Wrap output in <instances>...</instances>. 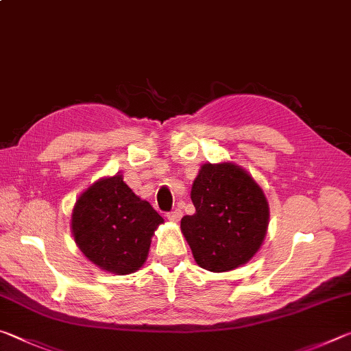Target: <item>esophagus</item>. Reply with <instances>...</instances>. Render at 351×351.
Returning a JSON list of instances; mask_svg holds the SVG:
<instances>
[{
  "label": "esophagus",
  "mask_w": 351,
  "mask_h": 351,
  "mask_svg": "<svg viewBox=\"0 0 351 351\" xmlns=\"http://www.w3.org/2000/svg\"><path fill=\"white\" fill-rule=\"evenodd\" d=\"M181 217H182V212H181V209H175L173 212H170V213H167V218L170 219L171 223H178L181 219Z\"/></svg>",
  "instance_id": "esophagus-1"
}]
</instances>
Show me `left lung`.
I'll return each instance as SVG.
<instances>
[{
  "label": "left lung",
  "mask_w": 351,
  "mask_h": 351,
  "mask_svg": "<svg viewBox=\"0 0 351 351\" xmlns=\"http://www.w3.org/2000/svg\"><path fill=\"white\" fill-rule=\"evenodd\" d=\"M190 198L193 215L181 219L193 258L203 269L232 271L247 263L265 240L269 206L263 189L232 162L203 164Z\"/></svg>",
  "instance_id": "left-lung-1"
}]
</instances>
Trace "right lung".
Listing matches in <instances>:
<instances>
[{
  "mask_svg": "<svg viewBox=\"0 0 351 351\" xmlns=\"http://www.w3.org/2000/svg\"><path fill=\"white\" fill-rule=\"evenodd\" d=\"M164 219L130 189L121 173L102 178L75 201L71 229L85 257L100 269L132 274L145 263Z\"/></svg>",
  "mask_w": 351,
  "mask_h": 351,
  "instance_id": "add662e5",
  "label": "right lung"
}]
</instances>
